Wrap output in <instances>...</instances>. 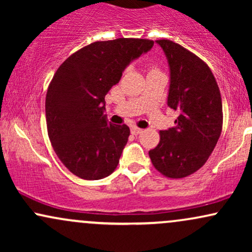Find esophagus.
I'll return each mask as SVG.
<instances>
[{"label": "esophagus", "mask_w": 252, "mask_h": 252, "mask_svg": "<svg viewBox=\"0 0 252 252\" xmlns=\"http://www.w3.org/2000/svg\"><path fill=\"white\" fill-rule=\"evenodd\" d=\"M143 131V130L142 129H140V128H136V126H132V128H131V134L132 135H140L141 134V132H142Z\"/></svg>", "instance_id": "esophagus-1"}]
</instances>
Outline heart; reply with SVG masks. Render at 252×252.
Returning <instances> with one entry per match:
<instances>
[{
	"mask_svg": "<svg viewBox=\"0 0 252 252\" xmlns=\"http://www.w3.org/2000/svg\"><path fill=\"white\" fill-rule=\"evenodd\" d=\"M154 71H158L156 67H150V72H154Z\"/></svg>",
	"mask_w": 252,
	"mask_h": 252,
	"instance_id": "obj_1",
	"label": "heart"
}]
</instances>
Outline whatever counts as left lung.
I'll return each mask as SVG.
<instances>
[{
    "label": "left lung",
    "mask_w": 252,
    "mask_h": 252,
    "mask_svg": "<svg viewBox=\"0 0 252 252\" xmlns=\"http://www.w3.org/2000/svg\"><path fill=\"white\" fill-rule=\"evenodd\" d=\"M156 42L168 59V106L179 116L175 126L161 130L160 142L149 150L158 172L181 179L200 169L209 160L222 128V105L218 84L207 63L170 40Z\"/></svg>",
    "instance_id": "1"
}]
</instances>
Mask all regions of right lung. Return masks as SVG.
Listing matches in <instances>:
<instances>
[{"instance_id": "right-lung-1", "label": "right lung", "mask_w": 252, "mask_h": 252, "mask_svg": "<svg viewBox=\"0 0 252 252\" xmlns=\"http://www.w3.org/2000/svg\"><path fill=\"white\" fill-rule=\"evenodd\" d=\"M153 45L132 37L92 42L54 73L45 103L47 132L59 160L74 175L99 180L116 169L130 129L106 121L105 94L129 63Z\"/></svg>"}]
</instances>
